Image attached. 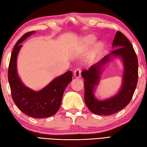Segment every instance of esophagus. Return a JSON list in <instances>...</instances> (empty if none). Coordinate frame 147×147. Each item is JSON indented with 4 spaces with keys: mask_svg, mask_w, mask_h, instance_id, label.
I'll return each instance as SVG.
<instances>
[{
    "mask_svg": "<svg viewBox=\"0 0 147 147\" xmlns=\"http://www.w3.org/2000/svg\"><path fill=\"white\" fill-rule=\"evenodd\" d=\"M74 76L76 78H80L81 76V70H80V69L79 68L76 69L74 71Z\"/></svg>",
    "mask_w": 147,
    "mask_h": 147,
    "instance_id": "obj_1",
    "label": "esophagus"
}]
</instances>
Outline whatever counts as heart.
<instances>
[{
	"instance_id": "b5f03b06",
	"label": "heart",
	"mask_w": 147,
	"mask_h": 147,
	"mask_svg": "<svg viewBox=\"0 0 147 147\" xmlns=\"http://www.w3.org/2000/svg\"><path fill=\"white\" fill-rule=\"evenodd\" d=\"M96 42V37L92 36H87L84 40V46L86 48H88L91 47L94 43ZM102 44L101 42H99L95 46V47L93 49L92 51V56L96 57L97 55L102 50Z\"/></svg>"
}]
</instances>
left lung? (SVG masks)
<instances>
[{"instance_id":"1","label":"left lung","mask_w":147,"mask_h":147,"mask_svg":"<svg viewBox=\"0 0 147 147\" xmlns=\"http://www.w3.org/2000/svg\"><path fill=\"white\" fill-rule=\"evenodd\" d=\"M115 48L110 54L106 55L99 62L90 66L88 70L82 72L85 80V102L92 113L99 115H109L125 108L133 97L138 79V62L133 45L120 32H117L112 44ZM117 57L123 63L122 86L119 91L110 98L99 100L94 97L96 87L100 81L104 66L111 58Z\"/></svg>"}]
</instances>
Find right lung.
Wrapping results in <instances>:
<instances>
[{
	"instance_id": "add662e5",
	"label": "right lung",
	"mask_w": 147,
	"mask_h": 147,
	"mask_svg": "<svg viewBox=\"0 0 147 147\" xmlns=\"http://www.w3.org/2000/svg\"><path fill=\"white\" fill-rule=\"evenodd\" d=\"M34 33L35 31L26 33L16 42L11 55L8 81L11 96L17 107L28 116L42 119L53 115L59 110L63 94L72 81L73 73L67 71L39 91L33 90L24 84L17 71V57L22 47L20 44Z\"/></svg>"
}]
</instances>
